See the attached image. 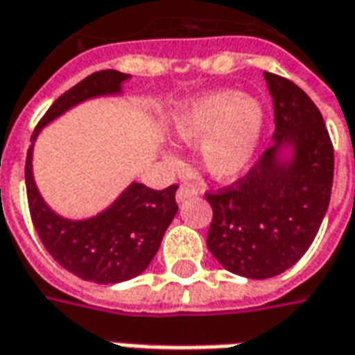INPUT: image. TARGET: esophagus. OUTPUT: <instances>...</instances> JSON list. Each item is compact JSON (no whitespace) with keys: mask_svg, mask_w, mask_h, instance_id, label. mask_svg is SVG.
Listing matches in <instances>:
<instances>
[{"mask_svg":"<svg viewBox=\"0 0 355 355\" xmlns=\"http://www.w3.org/2000/svg\"><path fill=\"white\" fill-rule=\"evenodd\" d=\"M195 195H198L197 187H193V185H182V187L178 189V193H175V200H178V202H183L185 198L195 197Z\"/></svg>","mask_w":355,"mask_h":355,"instance_id":"obj_1","label":"esophagus"}]
</instances>
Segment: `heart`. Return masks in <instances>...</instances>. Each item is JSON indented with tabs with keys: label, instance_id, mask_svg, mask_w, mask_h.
I'll return each mask as SVG.
<instances>
[{
	"label": "heart",
	"instance_id": "1",
	"mask_svg": "<svg viewBox=\"0 0 355 355\" xmlns=\"http://www.w3.org/2000/svg\"><path fill=\"white\" fill-rule=\"evenodd\" d=\"M263 125L262 105L239 92L198 95L172 118V139L180 147H198L200 164L218 182H235L248 170ZM175 166L178 158L166 153Z\"/></svg>",
	"mask_w": 355,
	"mask_h": 355
}]
</instances>
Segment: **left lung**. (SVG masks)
<instances>
[{
    "instance_id": "obj_1",
    "label": "left lung",
    "mask_w": 355,
    "mask_h": 355,
    "mask_svg": "<svg viewBox=\"0 0 355 355\" xmlns=\"http://www.w3.org/2000/svg\"><path fill=\"white\" fill-rule=\"evenodd\" d=\"M273 99V145L241 180L206 193L212 223L206 246L223 268L248 279L275 277L302 258L318 235L333 187L334 153L315 103L263 72ZM285 146L291 159H281Z\"/></svg>"
}]
</instances>
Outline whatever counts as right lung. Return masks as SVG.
Wrapping results in <instances>:
<instances>
[{
	"label": "right lung",
	"mask_w": 355,
	"mask_h": 355,
	"mask_svg": "<svg viewBox=\"0 0 355 355\" xmlns=\"http://www.w3.org/2000/svg\"><path fill=\"white\" fill-rule=\"evenodd\" d=\"M128 78L130 74L118 70H99L62 93L32 133L24 166L30 216L45 250L76 277L99 285L122 283L149 268L178 212V185L155 191L133 182L101 214L87 220H67L53 212L40 195L32 175V150L44 125L78 103L101 95H116L122 92V84Z\"/></svg>",
	"instance_id": "add662e5"
}]
</instances>
